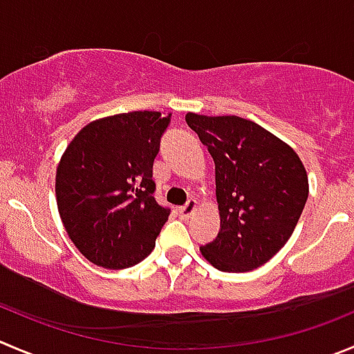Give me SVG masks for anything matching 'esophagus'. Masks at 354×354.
<instances>
[{"label": "esophagus", "instance_id": "34e87169", "mask_svg": "<svg viewBox=\"0 0 354 354\" xmlns=\"http://www.w3.org/2000/svg\"><path fill=\"white\" fill-rule=\"evenodd\" d=\"M196 205H198V201L194 200V198H189V200H187V203L184 205V207L179 208V215H180V217H186V218L191 217V214H193V212H194Z\"/></svg>", "mask_w": 354, "mask_h": 354}]
</instances>
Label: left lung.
I'll use <instances>...</instances> for the list:
<instances>
[{
    "label": "left lung",
    "mask_w": 354,
    "mask_h": 354,
    "mask_svg": "<svg viewBox=\"0 0 354 354\" xmlns=\"http://www.w3.org/2000/svg\"><path fill=\"white\" fill-rule=\"evenodd\" d=\"M215 163L221 227L200 247L218 271L266 264L294 233L308 200V174L295 151L240 116L186 114Z\"/></svg>",
    "instance_id": "obj_1"
}]
</instances>
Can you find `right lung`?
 Instances as JSON below:
<instances>
[{"mask_svg":"<svg viewBox=\"0 0 354 354\" xmlns=\"http://www.w3.org/2000/svg\"><path fill=\"white\" fill-rule=\"evenodd\" d=\"M171 114L133 111L92 121L67 146L55 177L59 214L80 252L124 269L153 252L170 208L154 200L153 161Z\"/></svg>","mask_w":354,"mask_h":354,"instance_id":"right-lung-1","label":"right lung"}]
</instances>
